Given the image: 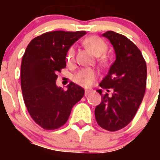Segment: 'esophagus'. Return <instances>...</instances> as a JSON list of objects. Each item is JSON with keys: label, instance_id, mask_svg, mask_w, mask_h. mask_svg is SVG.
I'll list each match as a JSON object with an SVG mask.
<instances>
[{"label": "esophagus", "instance_id": "esophagus-1", "mask_svg": "<svg viewBox=\"0 0 160 160\" xmlns=\"http://www.w3.org/2000/svg\"><path fill=\"white\" fill-rule=\"evenodd\" d=\"M90 90H86V91H85V96H87V95H89V94H90Z\"/></svg>", "mask_w": 160, "mask_h": 160}]
</instances>
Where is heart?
<instances>
[{"label": "heart", "mask_w": 160, "mask_h": 160, "mask_svg": "<svg viewBox=\"0 0 160 160\" xmlns=\"http://www.w3.org/2000/svg\"><path fill=\"white\" fill-rule=\"evenodd\" d=\"M84 43L95 56H100L107 49V45L104 41L98 37H90L85 40ZM74 57H75V49L73 46H71L69 48L67 53H66L67 62L70 64L73 62ZM96 76H97V73L93 69H83L76 74L74 80L78 84L82 85L85 87H90L94 82Z\"/></svg>", "instance_id": "b5f03b06"}]
</instances>
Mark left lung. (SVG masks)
<instances>
[{
	"mask_svg": "<svg viewBox=\"0 0 160 160\" xmlns=\"http://www.w3.org/2000/svg\"><path fill=\"white\" fill-rule=\"evenodd\" d=\"M112 45L115 61L99 84L109 92L102 95L94 110L98 124L103 129L116 131L129 124L134 118L146 90L147 65L140 50L125 36L113 31L104 32Z\"/></svg>",
	"mask_w": 160,
	"mask_h": 160,
	"instance_id": "1",
	"label": "left lung"
}]
</instances>
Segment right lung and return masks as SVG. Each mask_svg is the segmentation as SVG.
I'll use <instances>...</instances> for the list:
<instances>
[{
  "label": "right lung",
  "instance_id": "right-lung-1",
  "mask_svg": "<svg viewBox=\"0 0 160 160\" xmlns=\"http://www.w3.org/2000/svg\"><path fill=\"white\" fill-rule=\"evenodd\" d=\"M85 31H53L33 38L22 58L21 84L25 104L34 122L46 130L58 129L69 118L85 90L73 82L67 90L56 84L57 73L66 66L69 48Z\"/></svg>",
  "mask_w": 160,
  "mask_h": 160
}]
</instances>
